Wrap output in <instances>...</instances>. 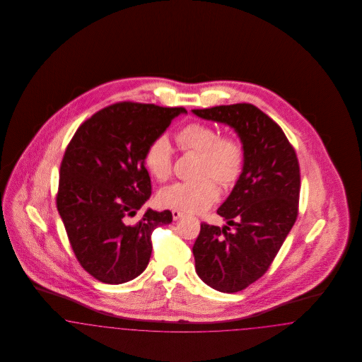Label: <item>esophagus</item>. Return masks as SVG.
I'll list each match as a JSON object with an SVG mask.
<instances>
[{
	"mask_svg": "<svg viewBox=\"0 0 362 362\" xmlns=\"http://www.w3.org/2000/svg\"><path fill=\"white\" fill-rule=\"evenodd\" d=\"M183 217V213L182 211H179V210H173V218L176 221V220H179V218H182Z\"/></svg>",
	"mask_w": 362,
	"mask_h": 362,
	"instance_id": "esophagus-1",
	"label": "esophagus"
}]
</instances>
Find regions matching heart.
<instances>
[{
  "label": "heart",
  "instance_id": "b5f03b06",
  "mask_svg": "<svg viewBox=\"0 0 362 362\" xmlns=\"http://www.w3.org/2000/svg\"><path fill=\"white\" fill-rule=\"evenodd\" d=\"M182 151L199 156L198 175L205 177L195 183H175L158 192L163 206L185 213H201L216 204L223 186L233 185L243 173L244 149L236 138L221 137L220 132L205 123H189L176 134ZM144 165L160 182L173 173V148L165 136L155 138L146 148Z\"/></svg>",
  "mask_w": 362,
  "mask_h": 362
}]
</instances>
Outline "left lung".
<instances>
[{"label":"left lung","instance_id":"8db88e82","mask_svg":"<svg viewBox=\"0 0 362 362\" xmlns=\"http://www.w3.org/2000/svg\"><path fill=\"white\" fill-rule=\"evenodd\" d=\"M192 112L230 126L243 144V173L217 210L226 225L202 223L192 247L197 274L206 285L218 292H240L267 272L296 223L298 160L282 129L252 104Z\"/></svg>","mask_w":362,"mask_h":362}]
</instances>
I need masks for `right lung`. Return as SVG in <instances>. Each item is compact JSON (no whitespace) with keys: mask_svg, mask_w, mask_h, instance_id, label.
I'll use <instances>...</instances> for the list:
<instances>
[{"mask_svg":"<svg viewBox=\"0 0 362 362\" xmlns=\"http://www.w3.org/2000/svg\"><path fill=\"white\" fill-rule=\"evenodd\" d=\"M183 107L122 102L86 119L70 139L61 163L57 209L83 269L104 284L134 279L152 255V232L171 224L170 210L148 209L127 224L152 194L144 165L148 145Z\"/></svg>","mask_w":362,"mask_h":362,"instance_id":"obj_1","label":"right lung"}]
</instances>
